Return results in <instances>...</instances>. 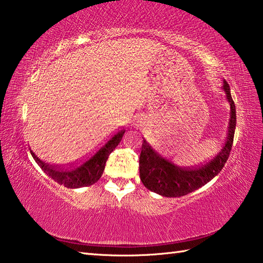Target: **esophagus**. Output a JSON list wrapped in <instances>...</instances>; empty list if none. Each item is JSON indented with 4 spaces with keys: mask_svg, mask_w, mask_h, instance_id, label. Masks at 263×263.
<instances>
[{
    "mask_svg": "<svg viewBox=\"0 0 263 263\" xmlns=\"http://www.w3.org/2000/svg\"><path fill=\"white\" fill-rule=\"evenodd\" d=\"M144 125H145V120L141 116L134 117V120H133V126L134 127L142 128V127H144Z\"/></svg>",
    "mask_w": 263,
    "mask_h": 263,
    "instance_id": "esophagus-1",
    "label": "esophagus"
}]
</instances>
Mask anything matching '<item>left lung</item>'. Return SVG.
Wrapping results in <instances>:
<instances>
[{
	"mask_svg": "<svg viewBox=\"0 0 263 263\" xmlns=\"http://www.w3.org/2000/svg\"><path fill=\"white\" fill-rule=\"evenodd\" d=\"M223 90L231 108L228 136L217 155L206 163L191 168L175 166L163 159L145 140H143L140 156V177L148 190L163 197H182L205 185L221 172L230 155L236 129V106L227 81H224Z\"/></svg>",
	"mask_w": 263,
	"mask_h": 263,
	"instance_id": "left-lung-1",
	"label": "left lung"
}]
</instances>
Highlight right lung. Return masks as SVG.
Instances as JSON below:
<instances>
[{"instance_id": "1", "label": "right lung", "mask_w": 263, "mask_h": 263, "mask_svg": "<svg viewBox=\"0 0 263 263\" xmlns=\"http://www.w3.org/2000/svg\"><path fill=\"white\" fill-rule=\"evenodd\" d=\"M125 130H118L108 138L98 150L82 162L72 163L68 166H52L43 162L31 151V155L41 170L50 176L54 182L70 189L91 185L100 180L110 153L120 143Z\"/></svg>"}]
</instances>
